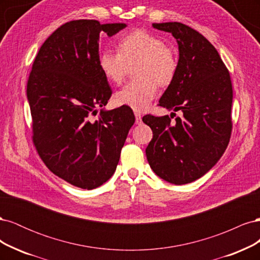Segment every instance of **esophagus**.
Masks as SVG:
<instances>
[{"mask_svg": "<svg viewBox=\"0 0 260 260\" xmlns=\"http://www.w3.org/2000/svg\"><path fill=\"white\" fill-rule=\"evenodd\" d=\"M135 115H136V122H137L138 124H140L141 122H142V116H141V114L138 113V112H136Z\"/></svg>", "mask_w": 260, "mask_h": 260, "instance_id": "obj_1", "label": "esophagus"}]
</instances>
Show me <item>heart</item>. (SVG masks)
<instances>
[{
  "label": "heart",
  "mask_w": 260,
  "mask_h": 260,
  "mask_svg": "<svg viewBox=\"0 0 260 260\" xmlns=\"http://www.w3.org/2000/svg\"><path fill=\"white\" fill-rule=\"evenodd\" d=\"M117 53L103 51L99 55V67L106 79L120 83L129 66L135 65L137 80L122 86L115 94L117 104L142 112L156 96L157 85L168 86L178 72L175 51L161 38L143 30L131 31L118 39Z\"/></svg>",
  "instance_id": "obj_1"
}]
</instances>
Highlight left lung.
Instances as JSON below:
<instances>
[{"mask_svg":"<svg viewBox=\"0 0 260 260\" xmlns=\"http://www.w3.org/2000/svg\"><path fill=\"white\" fill-rule=\"evenodd\" d=\"M170 32L179 45L178 72L159 106L181 111L175 122L167 116L145 115L153 139L145 153L155 174L172 184L200 179L215 166L229 144L232 83L229 70L207 39L181 22L153 23Z\"/></svg>","mask_w":260,"mask_h":260,"instance_id":"1","label":"left lung"}]
</instances>
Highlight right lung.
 <instances>
[{"label": "right lung", "mask_w": 260, "mask_h": 260, "mask_svg": "<svg viewBox=\"0 0 260 260\" xmlns=\"http://www.w3.org/2000/svg\"><path fill=\"white\" fill-rule=\"evenodd\" d=\"M125 23L72 20L57 28L39 50L27 83L32 139L54 175L92 190L111 178L136 121L128 106L112 111V89L99 67L101 31L112 37Z\"/></svg>", "instance_id": "right-lung-1"}]
</instances>
